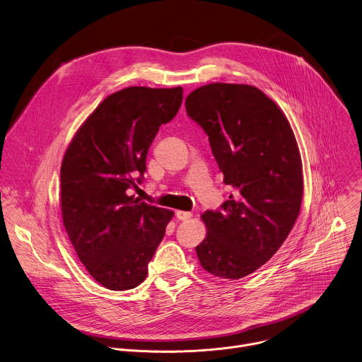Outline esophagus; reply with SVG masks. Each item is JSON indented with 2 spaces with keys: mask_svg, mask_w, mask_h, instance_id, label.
Wrapping results in <instances>:
<instances>
[{
  "mask_svg": "<svg viewBox=\"0 0 362 362\" xmlns=\"http://www.w3.org/2000/svg\"><path fill=\"white\" fill-rule=\"evenodd\" d=\"M176 217L179 220H189L192 217V213L190 211H183V210H177L176 211Z\"/></svg>",
  "mask_w": 362,
  "mask_h": 362,
  "instance_id": "1",
  "label": "esophagus"
}]
</instances>
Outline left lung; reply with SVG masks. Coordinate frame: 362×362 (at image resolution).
Here are the masks:
<instances>
[{"mask_svg": "<svg viewBox=\"0 0 362 362\" xmlns=\"http://www.w3.org/2000/svg\"><path fill=\"white\" fill-rule=\"evenodd\" d=\"M204 131L223 182L233 193L202 216L207 234L196 247L202 267L238 280L267 263L290 234L303 199V170L287 117L260 89L210 83L186 98Z\"/></svg>", "mask_w": 362, "mask_h": 362, "instance_id": "obj_1", "label": "left lung"}]
</instances>
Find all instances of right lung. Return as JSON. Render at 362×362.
Instances as JSON below:
<instances>
[{"label":"right lung","mask_w":362,"mask_h":362,"mask_svg":"<svg viewBox=\"0 0 362 362\" xmlns=\"http://www.w3.org/2000/svg\"><path fill=\"white\" fill-rule=\"evenodd\" d=\"M182 100V86L117 90L85 120L64 156V226L82 264L109 290H131L145 280L173 216L128 190L144 182L149 148Z\"/></svg>","instance_id":"right-lung-1"}]
</instances>
